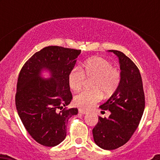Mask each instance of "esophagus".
Returning a JSON list of instances; mask_svg holds the SVG:
<instances>
[{
    "label": "esophagus",
    "mask_w": 160,
    "mask_h": 160,
    "mask_svg": "<svg viewBox=\"0 0 160 160\" xmlns=\"http://www.w3.org/2000/svg\"><path fill=\"white\" fill-rule=\"evenodd\" d=\"M79 113H80V114H88V111H87L86 110H83V109H79Z\"/></svg>",
    "instance_id": "34e87169"
}]
</instances>
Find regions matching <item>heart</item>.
I'll return each instance as SVG.
<instances>
[{"instance_id": "obj_1", "label": "heart", "mask_w": 160, "mask_h": 160, "mask_svg": "<svg viewBox=\"0 0 160 160\" xmlns=\"http://www.w3.org/2000/svg\"><path fill=\"white\" fill-rule=\"evenodd\" d=\"M84 77L93 78L92 89L83 90L76 95L73 103L82 108H90L104 96H108L115 91L120 83V72L108 60L102 57H92L83 63L81 70L74 68L68 76L69 87L73 91H78L83 86Z\"/></svg>"}]
</instances>
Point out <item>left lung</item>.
Returning <instances> with one entry per match:
<instances>
[{
	"label": "left lung",
	"mask_w": 160,
	"mask_h": 160,
	"mask_svg": "<svg viewBox=\"0 0 160 160\" xmlns=\"http://www.w3.org/2000/svg\"><path fill=\"white\" fill-rule=\"evenodd\" d=\"M108 52L118 58L120 83L110 98L100 106L111 114L108 118L99 116L92 132L97 146L112 150L125 145L138 128L144 112L145 95L141 74L135 64L122 52Z\"/></svg>",
	"instance_id": "1"
}]
</instances>
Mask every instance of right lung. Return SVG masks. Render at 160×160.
Segmentation results:
<instances>
[{
  "label": "right lung",
  "instance_id": "add662e5",
  "mask_svg": "<svg viewBox=\"0 0 160 160\" xmlns=\"http://www.w3.org/2000/svg\"><path fill=\"white\" fill-rule=\"evenodd\" d=\"M80 52L61 46L45 47L25 62L19 73L15 96L18 114L32 138L44 146L62 142L68 120L78 113L76 108L59 110L72 101L68 76Z\"/></svg>",
  "mask_w": 160,
  "mask_h": 160
}]
</instances>
